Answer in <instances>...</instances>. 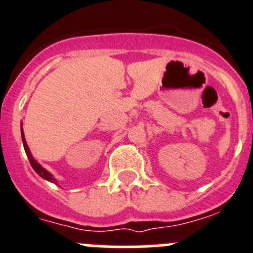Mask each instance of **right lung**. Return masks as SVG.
Masks as SVG:
<instances>
[{
  "mask_svg": "<svg viewBox=\"0 0 253 253\" xmlns=\"http://www.w3.org/2000/svg\"><path fill=\"white\" fill-rule=\"evenodd\" d=\"M21 136H22V142H23V147H25V151H26V155H27L28 160H30V164L31 166H32V169H35V171L37 172V173L40 174V176L42 177V178H44V180L49 181V182H53V183H57V181H56V178L53 176H52L51 173H49L47 169H44L43 167L41 166V165L39 164V162L36 161V160L34 159V156L31 155L30 152V148H28L27 146V142H26L25 140V134H23V129H22V126H21Z\"/></svg>",
  "mask_w": 253,
  "mask_h": 253,
  "instance_id": "obj_1",
  "label": "right lung"
}]
</instances>
